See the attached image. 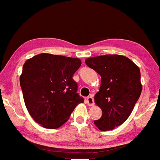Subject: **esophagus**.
Listing matches in <instances>:
<instances>
[{
    "instance_id": "1",
    "label": "esophagus",
    "mask_w": 160,
    "mask_h": 160,
    "mask_svg": "<svg viewBox=\"0 0 160 160\" xmlns=\"http://www.w3.org/2000/svg\"><path fill=\"white\" fill-rule=\"evenodd\" d=\"M86 103H87L89 106H93V104H94V98L92 96L88 97V98H86Z\"/></svg>"
}]
</instances>
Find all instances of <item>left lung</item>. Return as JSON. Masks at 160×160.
Masks as SVG:
<instances>
[{"mask_svg":"<svg viewBox=\"0 0 160 160\" xmlns=\"http://www.w3.org/2000/svg\"><path fill=\"white\" fill-rule=\"evenodd\" d=\"M85 62L101 76L100 89L94 99L102 116L94 123L101 131L113 129L127 120L140 97V69L121 55L91 57Z\"/></svg>","mask_w":160,"mask_h":160,"instance_id":"obj_1","label":"left lung"}]
</instances>
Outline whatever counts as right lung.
Segmentation results:
<instances>
[{
  "label": "right lung",
  "mask_w": 160,
  "mask_h": 160,
  "mask_svg": "<svg viewBox=\"0 0 160 160\" xmlns=\"http://www.w3.org/2000/svg\"><path fill=\"white\" fill-rule=\"evenodd\" d=\"M81 60L49 53L28 59L20 75V86L29 114L36 122L50 129L67 122L83 98L77 92L73 75Z\"/></svg>",
  "instance_id": "1"
}]
</instances>
